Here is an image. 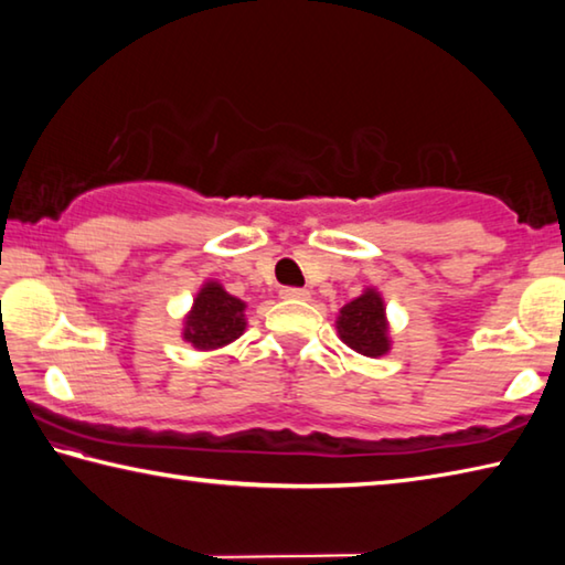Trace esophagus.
<instances>
[{
  "label": "esophagus",
  "instance_id": "34e87169",
  "mask_svg": "<svg viewBox=\"0 0 565 565\" xmlns=\"http://www.w3.org/2000/svg\"><path fill=\"white\" fill-rule=\"evenodd\" d=\"M279 294L286 301H309V296H311L306 289H299V286H284Z\"/></svg>",
  "mask_w": 565,
  "mask_h": 565
}]
</instances>
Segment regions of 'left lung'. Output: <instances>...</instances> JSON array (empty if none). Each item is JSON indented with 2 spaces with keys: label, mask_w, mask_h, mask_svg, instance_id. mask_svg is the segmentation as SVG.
<instances>
[{
  "label": "left lung",
  "mask_w": 565,
  "mask_h": 565,
  "mask_svg": "<svg viewBox=\"0 0 565 565\" xmlns=\"http://www.w3.org/2000/svg\"><path fill=\"white\" fill-rule=\"evenodd\" d=\"M337 329L343 343H349L353 351L363 353V356L376 359L388 351L384 301H381V296L374 289H369L359 299L343 306Z\"/></svg>",
  "instance_id": "obj_1"
}]
</instances>
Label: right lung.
I'll return each instance as SVG.
<instances>
[{
  "label": "right lung",
  "mask_w": 565,
  "mask_h": 565,
  "mask_svg": "<svg viewBox=\"0 0 565 565\" xmlns=\"http://www.w3.org/2000/svg\"><path fill=\"white\" fill-rule=\"evenodd\" d=\"M244 309L246 306L242 299L226 294L222 284L209 281L196 294L194 309L186 317L184 339L202 351L226 347V343L242 337L246 329Z\"/></svg>",
  "instance_id": "right-lung-1"
}]
</instances>
